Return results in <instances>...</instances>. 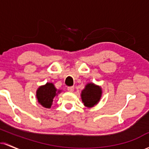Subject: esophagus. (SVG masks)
<instances>
[{
    "label": "esophagus",
    "mask_w": 149,
    "mask_h": 149,
    "mask_svg": "<svg viewBox=\"0 0 149 149\" xmlns=\"http://www.w3.org/2000/svg\"><path fill=\"white\" fill-rule=\"evenodd\" d=\"M67 90H68V91L70 92H73V90H74V87H73V86L68 87Z\"/></svg>",
    "instance_id": "esophagus-1"
}]
</instances>
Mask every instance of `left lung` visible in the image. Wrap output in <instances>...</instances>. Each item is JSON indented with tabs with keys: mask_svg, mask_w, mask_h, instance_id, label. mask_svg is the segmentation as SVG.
<instances>
[{
	"mask_svg": "<svg viewBox=\"0 0 149 149\" xmlns=\"http://www.w3.org/2000/svg\"><path fill=\"white\" fill-rule=\"evenodd\" d=\"M102 96V90L100 87L94 85L93 83H88L85 88L82 91L81 98L87 107H92L98 103Z\"/></svg>",
	"mask_w": 149,
	"mask_h": 149,
	"instance_id": "obj_1",
	"label": "left lung"
}]
</instances>
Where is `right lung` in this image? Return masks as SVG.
<instances>
[{
	"label": "right lung",
	"mask_w": 149,
	"mask_h": 149,
	"mask_svg": "<svg viewBox=\"0 0 149 149\" xmlns=\"http://www.w3.org/2000/svg\"><path fill=\"white\" fill-rule=\"evenodd\" d=\"M60 91H58L59 92ZM57 89L52 83H46V85L38 89L36 97L38 101L42 107L50 108L54 97L57 95Z\"/></svg>",
	"instance_id": "add662e5"
}]
</instances>
